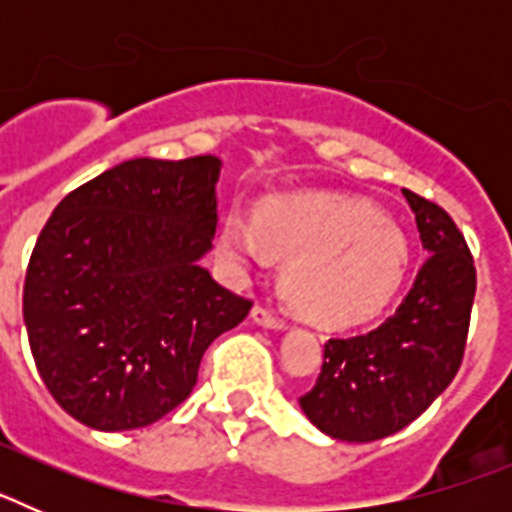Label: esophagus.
I'll return each instance as SVG.
<instances>
[{
    "mask_svg": "<svg viewBox=\"0 0 512 512\" xmlns=\"http://www.w3.org/2000/svg\"><path fill=\"white\" fill-rule=\"evenodd\" d=\"M251 318H253V323L264 325V328H274V330H282L284 328V320L279 318V315H274V312H271L269 307L256 305L251 310Z\"/></svg>",
    "mask_w": 512,
    "mask_h": 512,
    "instance_id": "34e87169",
    "label": "esophagus"
}]
</instances>
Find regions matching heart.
<instances>
[{"label": "heart", "mask_w": 512, "mask_h": 512, "mask_svg": "<svg viewBox=\"0 0 512 512\" xmlns=\"http://www.w3.org/2000/svg\"><path fill=\"white\" fill-rule=\"evenodd\" d=\"M217 246L238 269L261 264L266 253L287 261L284 297L302 318L323 325L377 315L410 264L400 230L369 202L343 197H269L253 220L230 210Z\"/></svg>", "instance_id": "heart-1"}]
</instances>
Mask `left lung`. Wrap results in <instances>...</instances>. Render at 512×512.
Returning a JSON list of instances; mask_svg holds the SVG:
<instances>
[{"instance_id":"obj_1","label":"left lung","mask_w":512,"mask_h":512,"mask_svg":"<svg viewBox=\"0 0 512 512\" xmlns=\"http://www.w3.org/2000/svg\"><path fill=\"white\" fill-rule=\"evenodd\" d=\"M431 256L395 315L379 328L325 343L323 369L300 397L312 425L336 441L369 443L413 423L459 372L477 269L449 212L402 189Z\"/></svg>"}]
</instances>
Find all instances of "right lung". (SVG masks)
I'll use <instances>...</instances> for the list:
<instances>
[{
  "instance_id": "1",
  "label": "right lung",
  "mask_w": 512,
  "mask_h": 512,
  "mask_svg": "<svg viewBox=\"0 0 512 512\" xmlns=\"http://www.w3.org/2000/svg\"><path fill=\"white\" fill-rule=\"evenodd\" d=\"M220 158H133L58 202L22 289L53 400L94 431L146 428L182 405L200 361L253 302L202 269Z\"/></svg>"
}]
</instances>
